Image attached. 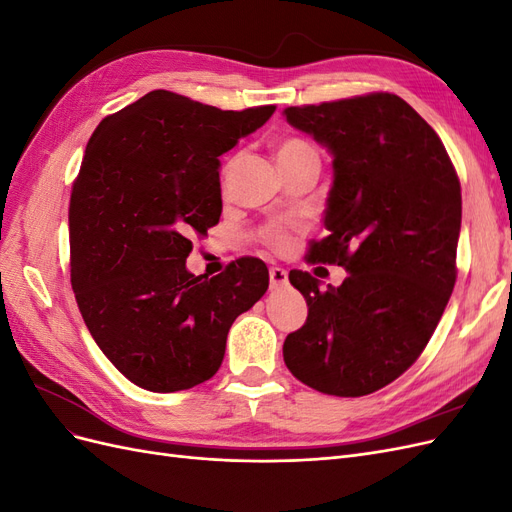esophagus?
Instances as JSON below:
<instances>
[{
  "mask_svg": "<svg viewBox=\"0 0 512 512\" xmlns=\"http://www.w3.org/2000/svg\"><path fill=\"white\" fill-rule=\"evenodd\" d=\"M269 280H271V290L284 288L288 284V271L282 269V267H273L269 271Z\"/></svg>",
  "mask_w": 512,
  "mask_h": 512,
  "instance_id": "obj_1",
  "label": "esophagus"
}]
</instances>
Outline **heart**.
<instances>
[{
    "label": "heart",
    "mask_w": 512,
    "mask_h": 512,
    "mask_svg": "<svg viewBox=\"0 0 512 512\" xmlns=\"http://www.w3.org/2000/svg\"><path fill=\"white\" fill-rule=\"evenodd\" d=\"M275 153H277V162H280L282 168L294 166V164H301V162H307V160H318L316 149H314L312 145H309V143L305 141V138H301V136H286V138H282V141L277 143ZM237 160H239L237 156H232V158L224 164V168H222V179H224V181H228V179L232 177V173H235ZM265 239H267V243L273 245V247H282V245H286L288 235H286V232H284L282 228H269V230L265 232Z\"/></svg>",
    "instance_id": "heart-1"
}]
</instances>
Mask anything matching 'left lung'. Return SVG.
I'll return each mask as SVG.
<instances>
[{
  "label": "left lung",
  "instance_id": "obj_1",
  "mask_svg": "<svg viewBox=\"0 0 512 512\" xmlns=\"http://www.w3.org/2000/svg\"><path fill=\"white\" fill-rule=\"evenodd\" d=\"M284 115L335 156L329 235L309 245V258L350 273L320 290L312 273L290 271L307 320L286 337L284 361L314 391L363 397L421 356L451 299L459 177L436 130L389 91L288 106Z\"/></svg>",
  "mask_w": 512,
  "mask_h": 512
}]
</instances>
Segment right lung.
<instances>
[{
	"instance_id": "add662e5",
	"label": "right lung",
	"mask_w": 512,
	"mask_h": 512,
	"mask_svg": "<svg viewBox=\"0 0 512 512\" xmlns=\"http://www.w3.org/2000/svg\"><path fill=\"white\" fill-rule=\"evenodd\" d=\"M275 106L222 111L156 89L100 121L72 183L70 282L91 337L123 376L175 393L220 369L232 322L269 288L239 258L207 280L192 237L220 222V156Z\"/></svg>"
}]
</instances>
